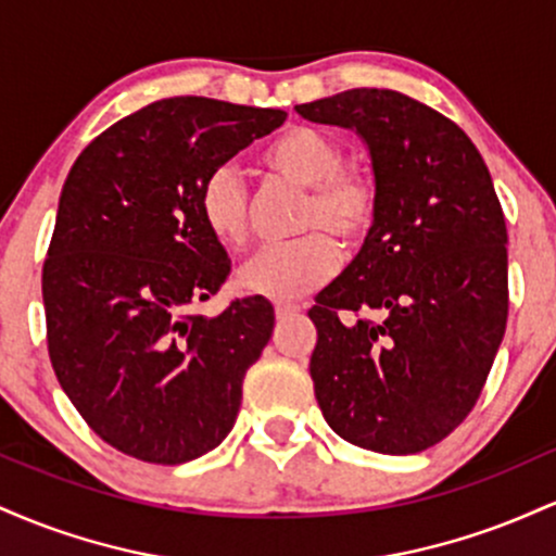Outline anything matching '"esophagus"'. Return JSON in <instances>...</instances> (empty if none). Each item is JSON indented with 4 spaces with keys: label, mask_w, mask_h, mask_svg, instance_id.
Listing matches in <instances>:
<instances>
[{
    "label": "esophagus",
    "mask_w": 556,
    "mask_h": 556,
    "mask_svg": "<svg viewBox=\"0 0 556 556\" xmlns=\"http://www.w3.org/2000/svg\"><path fill=\"white\" fill-rule=\"evenodd\" d=\"M274 314H277V318L298 316V314H300V305H295V303H277V308H274Z\"/></svg>",
    "instance_id": "esophagus-1"
}]
</instances>
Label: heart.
I'll use <instances>...</instances> for the list:
<instances>
[{
	"instance_id": "obj_1",
	"label": "heart",
	"mask_w": 556,
	"mask_h": 556,
	"mask_svg": "<svg viewBox=\"0 0 556 556\" xmlns=\"http://www.w3.org/2000/svg\"><path fill=\"white\" fill-rule=\"evenodd\" d=\"M261 164L282 180L308 188L300 206L303 238L256 253L238 271L242 292L292 303L340 269V248L358 245L376 219V188L361 169L344 167V149L316 127H287L261 151ZM201 219L216 242L240 251L248 240V190L229 167L212 172L198 195Z\"/></svg>"
}]
</instances>
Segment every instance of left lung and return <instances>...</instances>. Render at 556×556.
Masks as SVG:
<instances>
[{"label":"left lung","mask_w":556,"mask_h":556,"mask_svg":"<svg viewBox=\"0 0 556 556\" xmlns=\"http://www.w3.org/2000/svg\"><path fill=\"white\" fill-rule=\"evenodd\" d=\"M358 132L376 219L308 311L311 379L344 442L416 455L473 410L507 327V227L481 154L444 114L387 88L295 106Z\"/></svg>","instance_id":"8db88e82"}]
</instances>
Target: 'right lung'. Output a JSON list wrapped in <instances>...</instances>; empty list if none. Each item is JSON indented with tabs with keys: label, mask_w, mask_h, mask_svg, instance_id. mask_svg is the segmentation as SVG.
<instances>
[{
	"label": "right lung",
	"mask_w": 556,
	"mask_h": 556,
	"mask_svg": "<svg viewBox=\"0 0 556 556\" xmlns=\"http://www.w3.org/2000/svg\"><path fill=\"white\" fill-rule=\"evenodd\" d=\"M285 117L203 96L154 101L91 140L62 185L41 277L49 358L83 420L125 455L180 465L232 431L274 308L256 295L193 314L229 274L198 195Z\"/></svg>",
	"instance_id": "add662e5"
}]
</instances>
